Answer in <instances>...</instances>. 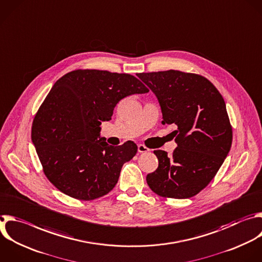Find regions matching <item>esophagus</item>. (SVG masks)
Returning a JSON list of instances; mask_svg holds the SVG:
<instances>
[{"mask_svg":"<svg viewBox=\"0 0 262 262\" xmlns=\"http://www.w3.org/2000/svg\"><path fill=\"white\" fill-rule=\"evenodd\" d=\"M138 151H139L140 153H145V152H148L149 149H148L146 146L140 144V145H138Z\"/></svg>","mask_w":262,"mask_h":262,"instance_id":"1","label":"esophagus"}]
</instances>
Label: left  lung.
Returning <instances> with one entry per match:
<instances>
[{"instance_id":"left-lung-1","label":"left lung","mask_w":262,"mask_h":262,"mask_svg":"<svg viewBox=\"0 0 262 262\" xmlns=\"http://www.w3.org/2000/svg\"><path fill=\"white\" fill-rule=\"evenodd\" d=\"M156 96L162 124H175L178 147L170 157L155 150L158 167L147 184L163 198L189 199L215 177L227 156L232 128L225 102L205 77L176 70L137 75Z\"/></svg>"}]
</instances>
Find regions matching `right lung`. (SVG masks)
Masks as SVG:
<instances>
[{"mask_svg":"<svg viewBox=\"0 0 262 262\" xmlns=\"http://www.w3.org/2000/svg\"><path fill=\"white\" fill-rule=\"evenodd\" d=\"M148 92L129 74L76 70L59 78L32 126V141L47 179L62 193L81 201L109 193L138 147L132 141L108 145L100 125L111 119L120 100Z\"/></svg>","mask_w":262,"mask_h":262,"instance_id":"obj_1","label":"right lung"}]
</instances>
